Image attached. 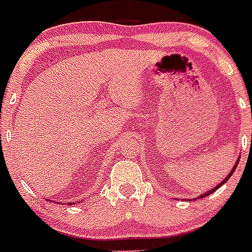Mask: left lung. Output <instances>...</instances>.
Listing matches in <instances>:
<instances>
[{"label":"left lung","instance_id":"obj_1","mask_svg":"<svg viewBox=\"0 0 252 252\" xmlns=\"http://www.w3.org/2000/svg\"><path fill=\"white\" fill-rule=\"evenodd\" d=\"M238 162H239V161H238ZM238 162H237V163H235V166H234V167H233V170H231V171H230V174H229V175H227V176H226V179H223V180H222V182H221V183H220V184H219V186H217V187H216V188H213V189H211V191H208V192H207V193H204V195H200V197H205V196H208V195H211L212 192H213V191H216V189H219V188H220V187H221V186H222V184H223V183H225V182H226V180H227V179H229V178H230V176H231V174H233V172H234L235 167H237V165H238Z\"/></svg>","mask_w":252,"mask_h":252}]
</instances>
